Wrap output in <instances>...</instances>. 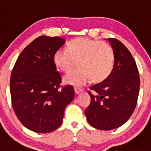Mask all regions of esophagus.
Instances as JSON below:
<instances>
[{
  "mask_svg": "<svg viewBox=\"0 0 151 151\" xmlns=\"http://www.w3.org/2000/svg\"><path fill=\"white\" fill-rule=\"evenodd\" d=\"M82 91H83L82 88H77V87L74 88V92H75L76 94H78V93H80V92H81Z\"/></svg>",
  "mask_w": 151,
  "mask_h": 151,
  "instance_id": "1",
  "label": "esophagus"
}]
</instances>
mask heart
<instances>
[{
	"label": "heart",
	"mask_w": 151,
	"mask_h": 151,
	"mask_svg": "<svg viewBox=\"0 0 151 151\" xmlns=\"http://www.w3.org/2000/svg\"><path fill=\"white\" fill-rule=\"evenodd\" d=\"M54 63L63 72H69L77 63L79 67L65 76L64 82L79 86L91 79L94 82L105 80L112 72L114 53L106 42L79 37L70 41L67 49L57 50Z\"/></svg>",
	"instance_id": "obj_1"
}]
</instances>
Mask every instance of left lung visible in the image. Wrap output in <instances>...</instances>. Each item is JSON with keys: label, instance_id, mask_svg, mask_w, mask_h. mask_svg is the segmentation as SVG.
Returning <instances> with one entry per match:
<instances>
[{"label": "left lung", "instance_id": "8db88e82", "mask_svg": "<svg viewBox=\"0 0 151 151\" xmlns=\"http://www.w3.org/2000/svg\"><path fill=\"white\" fill-rule=\"evenodd\" d=\"M114 53V65L102 82L90 87L94 92L85 110L88 122L95 129L112 130L124 124L135 110L140 79L136 61L120 41L109 38Z\"/></svg>", "mask_w": 151, "mask_h": 151}]
</instances>
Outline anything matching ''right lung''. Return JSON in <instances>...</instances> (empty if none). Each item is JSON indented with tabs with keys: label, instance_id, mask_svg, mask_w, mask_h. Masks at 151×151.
I'll use <instances>...</instances> for the list:
<instances>
[{
	"label": "right lung",
	"instance_id": "obj_1",
	"mask_svg": "<svg viewBox=\"0 0 151 151\" xmlns=\"http://www.w3.org/2000/svg\"><path fill=\"white\" fill-rule=\"evenodd\" d=\"M65 44L59 37H38L23 49L10 79L13 110L22 125L48 133L63 122L65 108L74 98L72 85L61 87L54 55Z\"/></svg>",
	"mask_w": 151,
	"mask_h": 151
}]
</instances>
